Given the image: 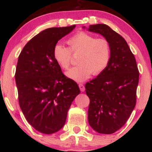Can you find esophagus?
Instances as JSON below:
<instances>
[{
	"label": "esophagus",
	"instance_id": "esophagus-1",
	"mask_svg": "<svg viewBox=\"0 0 152 152\" xmlns=\"http://www.w3.org/2000/svg\"><path fill=\"white\" fill-rule=\"evenodd\" d=\"M79 87H80V91H82V92H84V91H85V87H84V84H79Z\"/></svg>",
	"mask_w": 152,
	"mask_h": 152
}]
</instances>
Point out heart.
Instances as JSON below:
<instances>
[{
	"label": "heart",
	"instance_id": "heart-1",
	"mask_svg": "<svg viewBox=\"0 0 152 152\" xmlns=\"http://www.w3.org/2000/svg\"><path fill=\"white\" fill-rule=\"evenodd\" d=\"M69 48L57 44L54 47L53 57L64 70L71 65L72 54L78 55V66L67 72V75L77 82H83L91 76L100 74L107 68L111 57V45L104 38H96L93 34L81 31L67 40Z\"/></svg>",
	"mask_w": 152,
	"mask_h": 152
}]
</instances>
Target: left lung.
Wrapping results in <instances>:
<instances>
[{
  "instance_id": "1",
  "label": "left lung",
  "mask_w": 152,
  "mask_h": 152,
  "mask_svg": "<svg viewBox=\"0 0 152 152\" xmlns=\"http://www.w3.org/2000/svg\"><path fill=\"white\" fill-rule=\"evenodd\" d=\"M88 30L102 35L111 45L107 68L85 85L90 99L88 123L99 134H111L124 126L136 106L139 70L121 35L105 24L91 25Z\"/></svg>"
}]
</instances>
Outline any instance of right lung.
Segmentation results:
<instances>
[{
  "label": "right lung",
  "instance_id": "add662e5",
  "mask_svg": "<svg viewBox=\"0 0 152 152\" xmlns=\"http://www.w3.org/2000/svg\"><path fill=\"white\" fill-rule=\"evenodd\" d=\"M75 28L42 31L18 56L15 80L19 106L29 124L43 134H54L63 127L72 102L80 93L77 84L64 75L53 57L58 41Z\"/></svg>",
  "mask_w": 152,
  "mask_h": 152
}]
</instances>
